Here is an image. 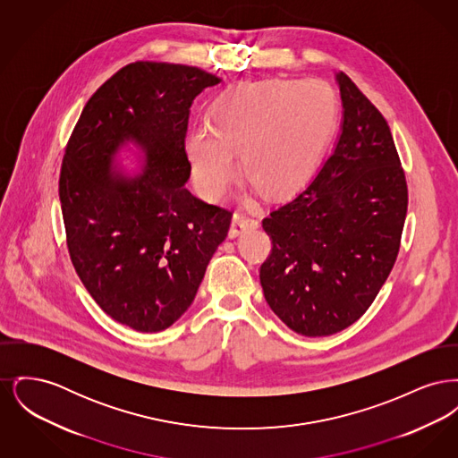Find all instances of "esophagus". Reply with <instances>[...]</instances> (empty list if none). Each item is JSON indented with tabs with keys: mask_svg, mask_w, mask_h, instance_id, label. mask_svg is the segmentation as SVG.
<instances>
[{
	"mask_svg": "<svg viewBox=\"0 0 458 458\" xmlns=\"http://www.w3.org/2000/svg\"><path fill=\"white\" fill-rule=\"evenodd\" d=\"M259 226V221L258 219L250 218V216H245V215H233L232 219V226H230V237L235 239L242 233L249 232V230H256Z\"/></svg>",
	"mask_w": 458,
	"mask_h": 458,
	"instance_id": "obj_1",
	"label": "esophagus"
}]
</instances>
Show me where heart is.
Wrapping results in <instances>:
<instances>
[{
    "label": "heart",
    "mask_w": 458,
    "mask_h": 458,
    "mask_svg": "<svg viewBox=\"0 0 458 458\" xmlns=\"http://www.w3.org/2000/svg\"><path fill=\"white\" fill-rule=\"evenodd\" d=\"M338 116V101L321 81L262 79L240 82L215 101L209 123L187 133V154L197 185L221 200L239 176L262 194L299 192L316 174Z\"/></svg>",
    "instance_id": "b5f03b06"
}]
</instances>
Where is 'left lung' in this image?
Returning <instances> with one entry per match:
<instances>
[{
    "mask_svg": "<svg viewBox=\"0 0 458 458\" xmlns=\"http://www.w3.org/2000/svg\"><path fill=\"white\" fill-rule=\"evenodd\" d=\"M342 123L310 183L262 219L273 250L261 266L271 310L304 336L353 325L396 261L407 182L383 114L344 72L335 73Z\"/></svg>",
    "mask_w": 458,
    "mask_h": 458,
    "instance_id": "1",
    "label": "left lung"
}]
</instances>
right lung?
Segmentation results:
<instances>
[{
	"label": "right lung",
	"instance_id": "1",
	"mask_svg": "<svg viewBox=\"0 0 458 458\" xmlns=\"http://www.w3.org/2000/svg\"><path fill=\"white\" fill-rule=\"evenodd\" d=\"M219 82L197 66H123L89 99L68 142L60 200L70 259L98 305L135 331L182 318L228 235L232 213L185 187L191 106Z\"/></svg>",
	"mask_w": 458,
	"mask_h": 458
}]
</instances>
